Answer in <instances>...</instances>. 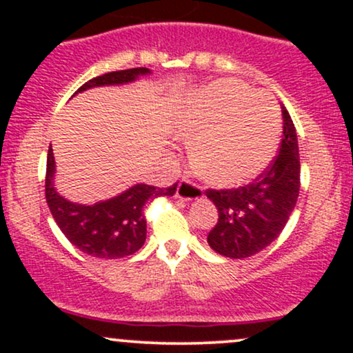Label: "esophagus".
<instances>
[{
    "label": "esophagus",
    "instance_id": "esophagus-1",
    "mask_svg": "<svg viewBox=\"0 0 353 353\" xmlns=\"http://www.w3.org/2000/svg\"><path fill=\"white\" fill-rule=\"evenodd\" d=\"M202 196H204V194H202V188L194 181L182 179L179 182V185H177V197H179V199L196 201L201 199Z\"/></svg>",
    "mask_w": 353,
    "mask_h": 353
}]
</instances>
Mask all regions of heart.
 Instances as JSON below:
<instances>
[{
  "label": "heart",
  "mask_w": 353,
  "mask_h": 353,
  "mask_svg": "<svg viewBox=\"0 0 353 353\" xmlns=\"http://www.w3.org/2000/svg\"><path fill=\"white\" fill-rule=\"evenodd\" d=\"M177 134L194 139L192 164L201 176L234 185L252 179L270 163L281 136V114L270 96L236 81H219L184 101Z\"/></svg>",
  "instance_id": "1"
}]
</instances>
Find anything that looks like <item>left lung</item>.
Masks as SVG:
<instances>
[{"instance_id": "8db88e82", "label": "left lung", "mask_w": 353, "mask_h": 353, "mask_svg": "<svg viewBox=\"0 0 353 353\" xmlns=\"http://www.w3.org/2000/svg\"><path fill=\"white\" fill-rule=\"evenodd\" d=\"M283 131L279 154L255 177L237 189H208L219 219L208 242L217 254L244 259L272 244L285 228L301 189V159L295 125L282 106Z\"/></svg>"}]
</instances>
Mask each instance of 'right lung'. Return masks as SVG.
I'll use <instances>...</instances> for the list:
<instances>
[{
  "label": "right lung",
  "instance_id": "right-lung-1",
  "mask_svg": "<svg viewBox=\"0 0 353 353\" xmlns=\"http://www.w3.org/2000/svg\"><path fill=\"white\" fill-rule=\"evenodd\" d=\"M148 72V68L106 72L89 79L78 89V92L96 86L131 83L139 74ZM52 176L54 157L50 145L44 192L52 217L72 245L78 247L81 252L98 259H121L137 252L145 241V204L159 196H174L177 188V184L163 189L137 184L109 201L98 202L94 205H81L64 199L56 192Z\"/></svg>",
  "mask_w": 353,
  "mask_h": 353
}]
</instances>
